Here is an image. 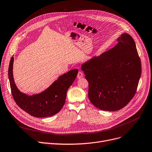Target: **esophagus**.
I'll return each instance as SVG.
<instances>
[{"label": "esophagus", "mask_w": 152, "mask_h": 152, "mask_svg": "<svg viewBox=\"0 0 152 152\" xmlns=\"http://www.w3.org/2000/svg\"><path fill=\"white\" fill-rule=\"evenodd\" d=\"M83 77V73H82L81 71H79L78 73H77V79H81Z\"/></svg>", "instance_id": "1"}]
</instances>
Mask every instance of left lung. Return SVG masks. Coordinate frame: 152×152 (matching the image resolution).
<instances>
[{"instance_id": "left-lung-1", "label": "left lung", "mask_w": 152, "mask_h": 152, "mask_svg": "<svg viewBox=\"0 0 152 152\" xmlns=\"http://www.w3.org/2000/svg\"><path fill=\"white\" fill-rule=\"evenodd\" d=\"M117 41L113 49L81 65L89 83V100L104 111H117L129 103L136 92L142 73L133 38L124 33Z\"/></svg>"}]
</instances>
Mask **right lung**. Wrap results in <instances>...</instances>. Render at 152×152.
<instances>
[{
  "mask_svg": "<svg viewBox=\"0 0 152 152\" xmlns=\"http://www.w3.org/2000/svg\"><path fill=\"white\" fill-rule=\"evenodd\" d=\"M13 56L10 59L9 79L13 97L17 104L31 116L44 118L58 113L65 104L66 92L77 76L78 70L74 69L58 76L57 80L42 92L29 95L21 92L14 81Z\"/></svg>",
  "mask_w": 152,
  "mask_h": 152,
  "instance_id": "obj_1",
  "label": "right lung"
}]
</instances>
